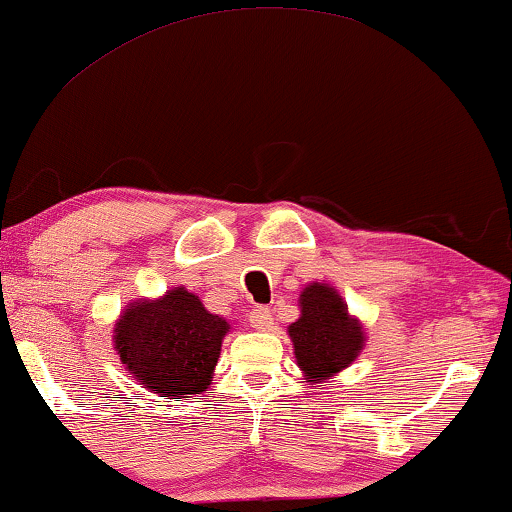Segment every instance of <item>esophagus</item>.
<instances>
[{
	"label": "esophagus",
	"instance_id": "esophagus-1",
	"mask_svg": "<svg viewBox=\"0 0 512 512\" xmlns=\"http://www.w3.org/2000/svg\"><path fill=\"white\" fill-rule=\"evenodd\" d=\"M251 328L256 330H270L272 328V314L268 307H254L249 314Z\"/></svg>",
	"mask_w": 512,
	"mask_h": 512
}]
</instances>
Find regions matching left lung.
<instances>
[{
    "mask_svg": "<svg viewBox=\"0 0 512 512\" xmlns=\"http://www.w3.org/2000/svg\"><path fill=\"white\" fill-rule=\"evenodd\" d=\"M302 316L291 323L295 358L311 383L337 374L355 360L362 348L360 325L348 316V309L325 284H311L300 295Z\"/></svg>",
    "mask_w": 512,
    "mask_h": 512,
    "instance_id": "1",
    "label": "left lung"
}]
</instances>
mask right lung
<instances>
[{
	"label": "right lung",
	"instance_id": "obj_1",
	"mask_svg": "<svg viewBox=\"0 0 512 512\" xmlns=\"http://www.w3.org/2000/svg\"><path fill=\"white\" fill-rule=\"evenodd\" d=\"M226 332L224 318L210 314L194 293L175 288L124 311L115 348L140 383L177 402L210 385Z\"/></svg>",
	"mask_w": 512,
	"mask_h": 512
}]
</instances>
